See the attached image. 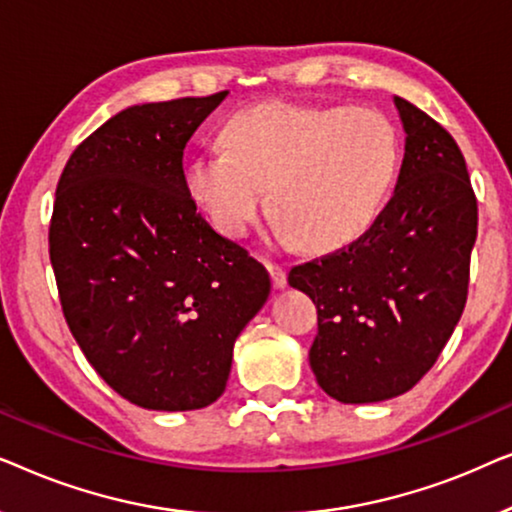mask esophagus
Masks as SVG:
<instances>
[{
    "mask_svg": "<svg viewBox=\"0 0 512 512\" xmlns=\"http://www.w3.org/2000/svg\"><path fill=\"white\" fill-rule=\"evenodd\" d=\"M268 272H270L272 286H275V289H284V286H286V270L282 268V265L268 263Z\"/></svg>",
    "mask_w": 512,
    "mask_h": 512,
    "instance_id": "obj_1",
    "label": "esophagus"
}]
</instances>
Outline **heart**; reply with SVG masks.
<instances>
[{
	"label": "heart",
	"instance_id": "1",
	"mask_svg": "<svg viewBox=\"0 0 512 512\" xmlns=\"http://www.w3.org/2000/svg\"><path fill=\"white\" fill-rule=\"evenodd\" d=\"M226 151L198 153L186 191L226 237H242L268 191L272 230L307 251L359 240L401 165L394 121L370 107L263 102L223 125Z\"/></svg>",
	"mask_w": 512,
	"mask_h": 512
}]
</instances>
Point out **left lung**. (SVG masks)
<instances>
[{"mask_svg": "<svg viewBox=\"0 0 512 512\" xmlns=\"http://www.w3.org/2000/svg\"><path fill=\"white\" fill-rule=\"evenodd\" d=\"M405 130L396 191L347 247L296 265L293 289L317 305L310 366L340 403H377L429 373L459 324L478 235L466 160L443 125L394 97Z\"/></svg>", "mask_w": 512, "mask_h": 512, "instance_id": "8db88e82", "label": "left lung"}]
</instances>
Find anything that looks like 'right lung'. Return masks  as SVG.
Instances as JSON below:
<instances>
[{"instance_id": "obj_1", "label": "right lung", "mask_w": 512, "mask_h": 512, "mask_svg": "<svg viewBox=\"0 0 512 512\" xmlns=\"http://www.w3.org/2000/svg\"><path fill=\"white\" fill-rule=\"evenodd\" d=\"M135 104L69 156L48 230L62 312L90 366L146 410H200L226 389L233 347L270 275L198 214L184 149L226 100Z\"/></svg>"}]
</instances>
